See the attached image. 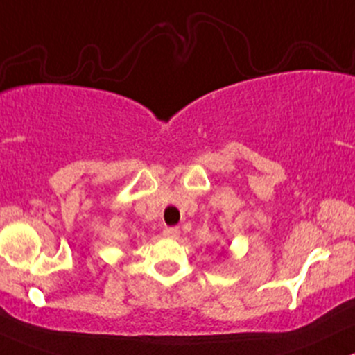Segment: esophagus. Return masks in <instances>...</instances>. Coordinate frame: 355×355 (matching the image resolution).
<instances>
[{
	"mask_svg": "<svg viewBox=\"0 0 355 355\" xmlns=\"http://www.w3.org/2000/svg\"><path fill=\"white\" fill-rule=\"evenodd\" d=\"M163 236L171 237V239H177V237H180V229H178V227H165V229H163Z\"/></svg>",
	"mask_w": 355,
	"mask_h": 355,
	"instance_id": "1",
	"label": "esophagus"
}]
</instances>
